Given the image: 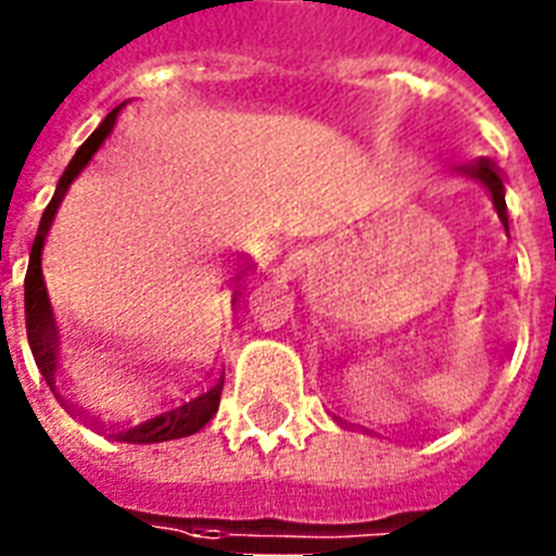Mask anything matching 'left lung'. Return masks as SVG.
<instances>
[{
	"mask_svg": "<svg viewBox=\"0 0 556 556\" xmlns=\"http://www.w3.org/2000/svg\"><path fill=\"white\" fill-rule=\"evenodd\" d=\"M462 172L470 177H477L479 184H485V189L491 192V198H494V206H496V215H500V220L505 224V232H508V208H505V186H503V177H500V172L494 168V163L491 160H479V163H473V166H462Z\"/></svg>",
	"mask_w": 556,
	"mask_h": 556,
	"instance_id": "8db88e82",
	"label": "left lung"
}]
</instances>
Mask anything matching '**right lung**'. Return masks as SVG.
Returning <instances> with one entry per match:
<instances>
[{"label":"right lung","instance_id":"1","mask_svg":"<svg viewBox=\"0 0 556 556\" xmlns=\"http://www.w3.org/2000/svg\"><path fill=\"white\" fill-rule=\"evenodd\" d=\"M119 109L123 105H117L109 117L102 119L94 135L79 146L77 154L71 157L68 168L62 172L56 192H53L51 203H48L46 212H42V220H39L37 238H34V247H30L28 275H25V327H28L30 353H34V362H37L42 379L53 390V396L60 399L68 410L74 404L62 396L60 379H56V367H60L62 355V330L56 324L51 295H48L46 275H42V250H46L53 217L60 212L71 184L91 163V157L100 152L105 137L114 131ZM220 390H224V376L217 379L212 372H206V376H166V379L154 384L149 399L143 396V402L131 407V410L91 413L88 419L97 430L109 433L117 442H128V445H152V442L184 439L198 433L215 416L217 404H220Z\"/></svg>","mask_w":556,"mask_h":556}]
</instances>
